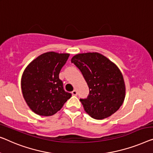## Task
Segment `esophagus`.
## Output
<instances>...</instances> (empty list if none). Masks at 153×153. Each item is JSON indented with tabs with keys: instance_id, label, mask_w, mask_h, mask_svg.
Instances as JSON below:
<instances>
[{
	"instance_id": "34e87169",
	"label": "esophagus",
	"mask_w": 153,
	"mask_h": 153,
	"mask_svg": "<svg viewBox=\"0 0 153 153\" xmlns=\"http://www.w3.org/2000/svg\"><path fill=\"white\" fill-rule=\"evenodd\" d=\"M72 94L73 95H77V91L75 89L72 91Z\"/></svg>"
}]
</instances>
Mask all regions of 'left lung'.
<instances>
[{"mask_svg":"<svg viewBox=\"0 0 153 153\" xmlns=\"http://www.w3.org/2000/svg\"><path fill=\"white\" fill-rule=\"evenodd\" d=\"M82 74L89 88L87 98L80 99L91 117L102 120L115 113L126 95L124 77L117 66L103 55L79 53L71 59Z\"/></svg>","mask_w":153,"mask_h":153,"instance_id":"left-lung-1","label":"left lung"}]
</instances>
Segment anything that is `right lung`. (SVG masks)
I'll return each mask as SVG.
<instances>
[{
    "mask_svg": "<svg viewBox=\"0 0 153 153\" xmlns=\"http://www.w3.org/2000/svg\"><path fill=\"white\" fill-rule=\"evenodd\" d=\"M69 53L51 51L41 54L25 69L21 78L22 95L34 113L51 116L60 111L71 97L64 90L59 74Z\"/></svg>",
    "mask_w": 153,
    "mask_h": 153,
    "instance_id": "right-lung-1",
    "label": "right lung"
}]
</instances>
